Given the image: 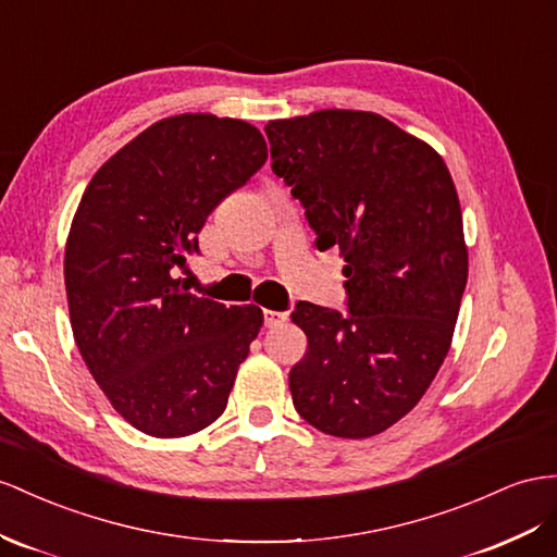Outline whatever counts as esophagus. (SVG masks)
<instances>
[{
    "label": "esophagus",
    "instance_id": "obj_1",
    "mask_svg": "<svg viewBox=\"0 0 557 557\" xmlns=\"http://www.w3.org/2000/svg\"><path fill=\"white\" fill-rule=\"evenodd\" d=\"M287 320V312H280V310H263V324L265 326H277L280 322Z\"/></svg>",
    "mask_w": 557,
    "mask_h": 557
}]
</instances>
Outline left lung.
Returning <instances> with one entry per match:
<instances>
[{"label":"left lung","instance_id":"left-lung-1","mask_svg":"<svg viewBox=\"0 0 557 557\" xmlns=\"http://www.w3.org/2000/svg\"><path fill=\"white\" fill-rule=\"evenodd\" d=\"M265 136L318 249L346 261L348 312H292L308 336L294 407L326 435L372 437L417 407L447 358L468 280L454 181L431 146L374 112L320 110Z\"/></svg>","mask_w":557,"mask_h":557}]
</instances>
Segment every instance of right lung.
<instances>
[{"mask_svg":"<svg viewBox=\"0 0 557 557\" xmlns=\"http://www.w3.org/2000/svg\"><path fill=\"white\" fill-rule=\"evenodd\" d=\"M268 160L256 126L178 115L96 171L65 247L75 344L120 414L152 437L216 421L263 312L199 298L176 277L209 213Z\"/></svg>","mask_w":557,"mask_h":557,"instance_id":"obj_1","label":"right lung"}]
</instances>
